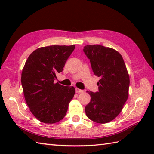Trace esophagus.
I'll use <instances>...</instances> for the list:
<instances>
[{"instance_id": "esophagus-1", "label": "esophagus", "mask_w": 154, "mask_h": 154, "mask_svg": "<svg viewBox=\"0 0 154 154\" xmlns=\"http://www.w3.org/2000/svg\"><path fill=\"white\" fill-rule=\"evenodd\" d=\"M75 92L77 93H81L83 92V90H81V89H78V88H76V89H75Z\"/></svg>"}]
</instances>
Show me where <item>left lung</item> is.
<instances>
[{
    "label": "left lung",
    "instance_id": "left-lung-1",
    "mask_svg": "<svg viewBox=\"0 0 154 154\" xmlns=\"http://www.w3.org/2000/svg\"><path fill=\"white\" fill-rule=\"evenodd\" d=\"M83 51L94 74L100 77L99 91H87L91 99L85 106L86 115L97 123L109 122L120 114L128 97L130 78L125 63L120 54L110 48L87 45Z\"/></svg>",
    "mask_w": 154,
    "mask_h": 154
}]
</instances>
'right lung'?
<instances>
[{
	"label": "right lung",
	"mask_w": 154,
	"mask_h": 154,
	"mask_svg": "<svg viewBox=\"0 0 154 154\" xmlns=\"http://www.w3.org/2000/svg\"><path fill=\"white\" fill-rule=\"evenodd\" d=\"M75 45L40 48L29 55L23 68L21 83L31 112L40 122L54 124L65 117L75 93L73 87L54 83Z\"/></svg>",
	"instance_id": "obj_1"
}]
</instances>
